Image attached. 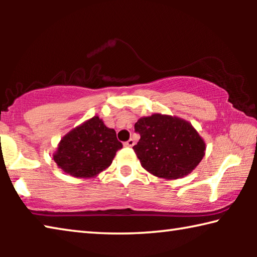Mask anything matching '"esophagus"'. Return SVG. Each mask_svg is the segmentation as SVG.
Listing matches in <instances>:
<instances>
[{
  "mask_svg": "<svg viewBox=\"0 0 257 257\" xmlns=\"http://www.w3.org/2000/svg\"><path fill=\"white\" fill-rule=\"evenodd\" d=\"M134 145H135V141H134V139H132V138H130L129 141H127V142L124 143V146H127V147H132Z\"/></svg>",
  "mask_w": 257,
  "mask_h": 257,
  "instance_id": "1",
  "label": "esophagus"
}]
</instances>
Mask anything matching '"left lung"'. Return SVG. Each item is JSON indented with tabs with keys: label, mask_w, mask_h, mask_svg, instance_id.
I'll use <instances>...</instances> for the list:
<instances>
[{
	"label": "left lung",
	"mask_w": 257,
	"mask_h": 257,
	"mask_svg": "<svg viewBox=\"0 0 257 257\" xmlns=\"http://www.w3.org/2000/svg\"><path fill=\"white\" fill-rule=\"evenodd\" d=\"M135 132L141 139L133 149L142 167L156 177L178 179L201 162L205 143L189 122L169 115L153 114L139 119Z\"/></svg>",
	"instance_id": "obj_1"
}]
</instances>
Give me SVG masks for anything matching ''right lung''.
<instances>
[{"instance_id":"1","label":"right lung","mask_w":257,"mask_h":257,"mask_svg":"<svg viewBox=\"0 0 257 257\" xmlns=\"http://www.w3.org/2000/svg\"><path fill=\"white\" fill-rule=\"evenodd\" d=\"M122 149L114 129L94 116L61 139L54 154L55 163L77 178H90L110 167L115 153Z\"/></svg>"}]
</instances>
